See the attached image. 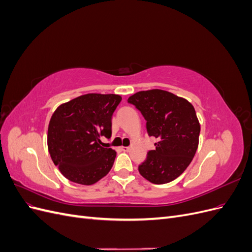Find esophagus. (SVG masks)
Masks as SVG:
<instances>
[{
    "label": "esophagus",
    "mask_w": 252,
    "mask_h": 252,
    "mask_svg": "<svg viewBox=\"0 0 252 252\" xmlns=\"http://www.w3.org/2000/svg\"><path fill=\"white\" fill-rule=\"evenodd\" d=\"M121 149L123 150V151H128V150H129V147H122Z\"/></svg>",
    "instance_id": "obj_1"
}]
</instances>
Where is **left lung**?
Returning a JSON list of instances; mask_svg holds the SVG:
<instances>
[{"label":"left lung","mask_w":252,"mask_h":252,"mask_svg":"<svg viewBox=\"0 0 252 252\" xmlns=\"http://www.w3.org/2000/svg\"><path fill=\"white\" fill-rule=\"evenodd\" d=\"M127 102L135 106L146 121L156 149L139 165V171L154 184L177 179L189 166L199 145L200 123L193 106L185 98L165 90L139 91Z\"/></svg>","instance_id":"1"}]
</instances>
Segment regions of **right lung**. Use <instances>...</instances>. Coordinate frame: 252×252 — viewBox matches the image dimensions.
<instances>
[{"label": "right lung", "mask_w": 252, "mask_h": 252, "mask_svg": "<svg viewBox=\"0 0 252 252\" xmlns=\"http://www.w3.org/2000/svg\"><path fill=\"white\" fill-rule=\"evenodd\" d=\"M122 97L88 94L57 108L48 126V150L66 179L93 185L107 174L117 152L101 142L110 139L111 119Z\"/></svg>", "instance_id": "1"}]
</instances>
